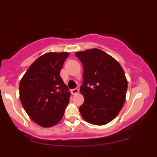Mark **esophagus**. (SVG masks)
<instances>
[{
	"label": "esophagus",
	"mask_w": 157,
	"mask_h": 157,
	"mask_svg": "<svg viewBox=\"0 0 157 157\" xmlns=\"http://www.w3.org/2000/svg\"><path fill=\"white\" fill-rule=\"evenodd\" d=\"M71 94H74V95L77 94L79 93V89H74L71 90Z\"/></svg>",
	"instance_id": "34e87169"
}]
</instances>
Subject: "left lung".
Returning a JSON list of instances; mask_svg holds the SVG:
<instances>
[{
	"instance_id": "obj_1",
	"label": "left lung",
	"mask_w": 157,
	"mask_h": 157,
	"mask_svg": "<svg viewBox=\"0 0 157 157\" xmlns=\"http://www.w3.org/2000/svg\"><path fill=\"white\" fill-rule=\"evenodd\" d=\"M75 55L83 66L81 116L89 123L105 125L117 116L125 103L128 89L125 72L113 57L98 48L76 52Z\"/></svg>"
}]
</instances>
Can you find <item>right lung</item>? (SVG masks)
<instances>
[{
	"mask_svg": "<svg viewBox=\"0 0 157 157\" xmlns=\"http://www.w3.org/2000/svg\"><path fill=\"white\" fill-rule=\"evenodd\" d=\"M68 52H48L27 69L19 85L20 99L27 114L44 128L62 120L71 92L60 76Z\"/></svg>",
	"mask_w": 157,
	"mask_h": 157,
	"instance_id": "1",
	"label": "right lung"
}]
</instances>
